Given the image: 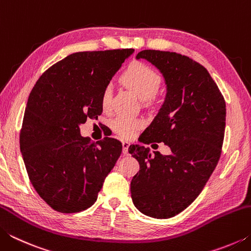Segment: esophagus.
<instances>
[{"label": "esophagus", "instance_id": "esophagus-1", "mask_svg": "<svg viewBox=\"0 0 251 251\" xmlns=\"http://www.w3.org/2000/svg\"><path fill=\"white\" fill-rule=\"evenodd\" d=\"M122 145H123V154L127 155V154H128V147H129L130 144L128 142H123Z\"/></svg>", "mask_w": 251, "mask_h": 251}]
</instances>
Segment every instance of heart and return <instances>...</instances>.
I'll use <instances>...</instances> for the list:
<instances>
[{
    "instance_id": "obj_1",
    "label": "heart",
    "mask_w": 251,
    "mask_h": 251,
    "mask_svg": "<svg viewBox=\"0 0 251 251\" xmlns=\"http://www.w3.org/2000/svg\"><path fill=\"white\" fill-rule=\"evenodd\" d=\"M122 82L142 100H148L155 94L160 85V76L142 62H134L125 70L122 75ZM113 90L110 85L104 88L101 94V106L107 108L112 100ZM142 121L127 116H118L113 122V127L122 137L131 138L142 128Z\"/></svg>"
}]
</instances>
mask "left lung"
Returning <instances> with one entry per match:
<instances>
[{"mask_svg":"<svg viewBox=\"0 0 251 251\" xmlns=\"http://www.w3.org/2000/svg\"><path fill=\"white\" fill-rule=\"evenodd\" d=\"M136 58L151 63L166 84L164 103L141 142L165 143L172 154L151 155L148 147L129 146L128 152L139 164L130 182L131 199L144 215L166 219L198 197L217 166L226 103L205 67L185 55L145 50Z\"/></svg>","mask_w":251,"mask_h":251,"instance_id":"8db88e82","label":"left lung"}]
</instances>
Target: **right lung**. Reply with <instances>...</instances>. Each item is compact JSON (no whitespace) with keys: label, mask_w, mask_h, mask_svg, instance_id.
I'll list each match as a JSON object with an SVG mask.
<instances>
[{"label":"right lung","mask_w":251,"mask_h":251,"mask_svg":"<svg viewBox=\"0 0 251 251\" xmlns=\"http://www.w3.org/2000/svg\"><path fill=\"white\" fill-rule=\"evenodd\" d=\"M133 49L71 54L37 80L28 96L20 148L29 180L54 210L73 214L94 205L115 166L122 143L80 136L103 112L101 94Z\"/></svg>","instance_id":"add662e5"}]
</instances>
